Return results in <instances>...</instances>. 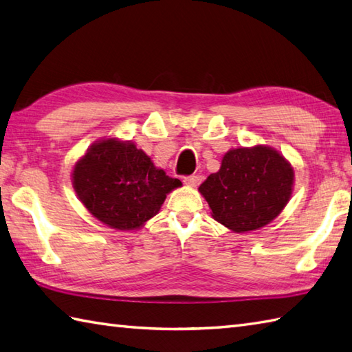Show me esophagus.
<instances>
[{
	"label": "esophagus",
	"instance_id": "esophagus-1",
	"mask_svg": "<svg viewBox=\"0 0 352 352\" xmlns=\"http://www.w3.org/2000/svg\"><path fill=\"white\" fill-rule=\"evenodd\" d=\"M183 182H184V184L190 186V188H197V186L201 182H203V177H201V175H189V177H184Z\"/></svg>",
	"mask_w": 352,
	"mask_h": 352
}]
</instances>
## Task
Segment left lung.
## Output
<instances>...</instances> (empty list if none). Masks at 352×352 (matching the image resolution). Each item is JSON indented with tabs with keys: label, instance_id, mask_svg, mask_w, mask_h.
Listing matches in <instances>:
<instances>
[{
	"label": "left lung",
	"instance_id": "1",
	"mask_svg": "<svg viewBox=\"0 0 352 352\" xmlns=\"http://www.w3.org/2000/svg\"><path fill=\"white\" fill-rule=\"evenodd\" d=\"M294 186V168L275 149L257 145L223 155L221 169L199 186L213 218L236 231L258 230L286 207Z\"/></svg>",
	"mask_w": 352,
	"mask_h": 352
}]
</instances>
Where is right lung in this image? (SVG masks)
<instances>
[{"mask_svg":"<svg viewBox=\"0 0 352 352\" xmlns=\"http://www.w3.org/2000/svg\"><path fill=\"white\" fill-rule=\"evenodd\" d=\"M72 184L96 219L116 230H136L159 213L178 178L157 169L130 142H96L76 163Z\"/></svg>","mask_w":352,"mask_h":352,"instance_id":"obj_1","label":"right lung"}]
</instances>
